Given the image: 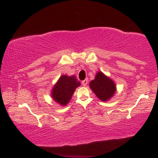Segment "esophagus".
I'll return each instance as SVG.
<instances>
[{
    "label": "esophagus",
    "instance_id": "1",
    "mask_svg": "<svg viewBox=\"0 0 158 158\" xmlns=\"http://www.w3.org/2000/svg\"><path fill=\"white\" fill-rule=\"evenodd\" d=\"M87 84H88V79H85L83 81H81V85H82L83 86H86Z\"/></svg>",
    "mask_w": 158,
    "mask_h": 158
}]
</instances>
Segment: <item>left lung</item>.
<instances>
[{
    "label": "left lung",
    "instance_id": "1",
    "mask_svg": "<svg viewBox=\"0 0 158 158\" xmlns=\"http://www.w3.org/2000/svg\"><path fill=\"white\" fill-rule=\"evenodd\" d=\"M90 87L97 97L102 101H107L116 91L115 84L102 72H98L95 79L90 82Z\"/></svg>",
    "mask_w": 158,
    "mask_h": 158
}]
</instances>
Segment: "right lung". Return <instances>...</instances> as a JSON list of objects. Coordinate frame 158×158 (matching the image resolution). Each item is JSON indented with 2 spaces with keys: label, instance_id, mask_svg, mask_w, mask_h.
Wrapping results in <instances>:
<instances>
[{
  "label": "right lung",
  "instance_id": "add662e5",
  "mask_svg": "<svg viewBox=\"0 0 158 158\" xmlns=\"http://www.w3.org/2000/svg\"><path fill=\"white\" fill-rule=\"evenodd\" d=\"M80 85L75 76H61L52 89V97L56 102L65 106L71 99L76 88Z\"/></svg>",
  "mask_w": 158,
  "mask_h": 158
}]
</instances>
